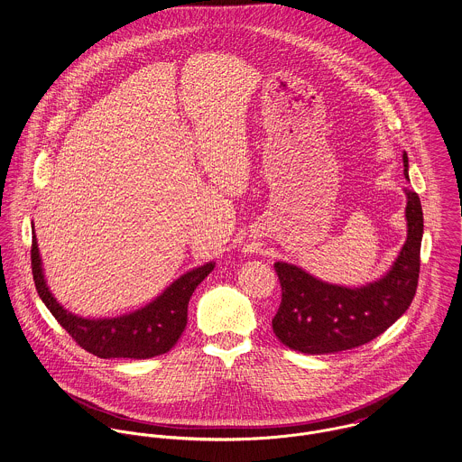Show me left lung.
I'll use <instances>...</instances> for the list:
<instances>
[{
  "mask_svg": "<svg viewBox=\"0 0 462 462\" xmlns=\"http://www.w3.org/2000/svg\"><path fill=\"white\" fill-rule=\"evenodd\" d=\"M409 180V160L402 154ZM407 198V240L392 268L359 288L330 284L295 264H273L282 299L272 329L282 345L302 354H332L365 345L383 334L411 306L420 275L423 211L416 192Z\"/></svg>",
  "mask_w": 462,
  "mask_h": 462,
  "instance_id": "1",
  "label": "left lung"
}]
</instances>
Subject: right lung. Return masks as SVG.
Returning <instances> with one entry per match:
<instances>
[{
	"instance_id": "1",
	"label": "right lung",
	"mask_w": 462,
	"mask_h": 462,
	"mask_svg": "<svg viewBox=\"0 0 462 462\" xmlns=\"http://www.w3.org/2000/svg\"><path fill=\"white\" fill-rule=\"evenodd\" d=\"M213 266L209 262L183 273L152 302L133 313L116 319H83L67 311L50 291L35 229L32 231V273L39 297L79 346L103 359H149L169 352L187 328L189 300L194 290Z\"/></svg>"
}]
</instances>
